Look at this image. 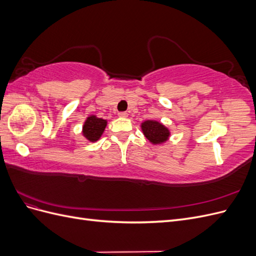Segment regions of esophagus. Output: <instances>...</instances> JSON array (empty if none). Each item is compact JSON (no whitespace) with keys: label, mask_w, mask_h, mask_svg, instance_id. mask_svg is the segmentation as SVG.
<instances>
[{"label":"esophagus","mask_w":256,"mask_h":256,"mask_svg":"<svg viewBox=\"0 0 256 256\" xmlns=\"http://www.w3.org/2000/svg\"><path fill=\"white\" fill-rule=\"evenodd\" d=\"M118 116L120 118H127L128 113L127 112H118Z\"/></svg>","instance_id":"34e87169"}]
</instances>
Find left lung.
<instances>
[{
    "instance_id": "left-lung-1",
    "label": "left lung",
    "mask_w": 256,
    "mask_h": 256,
    "mask_svg": "<svg viewBox=\"0 0 256 256\" xmlns=\"http://www.w3.org/2000/svg\"><path fill=\"white\" fill-rule=\"evenodd\" d=\"M144 136L154 144H159L168 140L170 131L162 124L156 120H146L142 124Z\"/></svg>"
}]
</instances>
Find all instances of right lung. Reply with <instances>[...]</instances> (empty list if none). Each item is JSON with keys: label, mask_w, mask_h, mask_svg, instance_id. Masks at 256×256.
<instances>
[{"label": "right lung", "mask_w": 256, "mask_h": 256, "mask_svg": "<svg viewBox=\"0 0 256 256\" xmlns=\"http://www.w3.org/2000/svg\"><path fill=\"white\" fill-rule=\"evenodd\" d=\"M106 126V120L98 118L95 115H92L85 120L83 126V134L90 142H95L102 136Z\"/></svg>", "instance_id": "right-lung-1"}]
</instances>
